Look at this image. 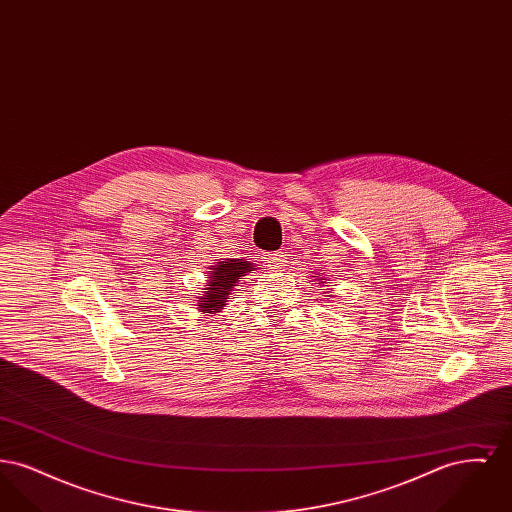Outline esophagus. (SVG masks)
Returning <instances> with one entry per match:
<instances>
[{
	"label": "esophagus",
	"mask_w": 512,
	"mask_h": 512,
	"mask_svg": "<svg viewBox=\"0 0 512 512\" xmlns=\"http://www.w3.org/2000/svg\"><path fill=\"white\" fill-rule=\"evenodd\" d=\"M284 265H286V255L282 253H267L263 257V267L267 270H280Z\"/></svg>",
	"instance_id": "esophagus-1"
}]
</instances>
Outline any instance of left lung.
Here are the masks:
<instances>
[{
    "mask_svg": "<svg viewBox=\"0 0 512 512\" xmlns=\"http://www.w3.org/2000/svg\"><path fill=\"white\" fill-rule=\"evenodd\" d=\"M320 280H326V278H320Z\"/></svg>",
    "mask_w": 512,
    "mask_h": 512,
    "instance_id": "1",
    "label": "left lung"
}]
</instances>
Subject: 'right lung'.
I'll use <instances>...</instances> for the list:
<instances>
[{
  "instance_id": "obj_1",
  "label": "right lung",
  "mask_w": 512,
  "mask_h": 512,
  "mask_svg": "<svg viewBox=\"0 0 512 512\" xmlns=\"http://www.w3.org/2000/svg\"><path fill=\"white\" fill-rule=\"evenodd\" d=\"M251 270V263L244 259H224L207 272V288L199 295L197 309L199 313L215 315L222 307H226V301L230 299V293L234 292V286L245 276V272Z\"/></svg>"
}]
</instances>
